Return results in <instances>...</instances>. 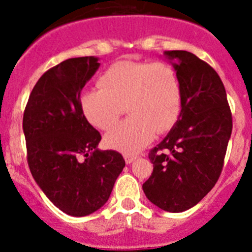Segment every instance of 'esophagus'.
<instances>
[{"instance_id":"34e87169","label":"esophagus","mask_w":252,"mask_h":252,"mask_svg":"<svg viewBox=\"0 0 252 252\" xmlns=\"http://www.w3.org/2000/svg\"><path fill=\"white\" fill-rule=\"evenodd\" d=\"M124 158H125V161H126V164H131L133 160H136V157H135V155H130V154H125Z\"/></svg>"}]
</instances>
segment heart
Returning a JSON list of instances; mask_svg holds the SVG:
<instances>
[{
  "instance_id": "1",
  "label": "heart",
  "mask_w": 252,
  "mask_h": 252,
  "mask_svg": "<svg viewBox=\"0 0 252 252\" xmlns=\"http://www.w3.org/2000/svg\"><path fill=\"white\" fill-rule=\"evenodd\" d=\"M99 90L79 97L84 119L98 130H108L124 112L131 116L104 137L106 145L125 154H136L155 132L170 130L182 110V86L174 68L164 63L121 60L98 79Z\"/></svg>"
}]
</instances>
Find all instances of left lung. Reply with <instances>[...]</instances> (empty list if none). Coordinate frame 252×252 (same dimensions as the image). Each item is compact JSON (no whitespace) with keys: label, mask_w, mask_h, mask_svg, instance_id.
Instances as JSON below:
<instances>
[{"label":"left lung","mask_w":252,"mask_h":252,"mask_svg":"<svg viewBox=\"0 0 252 252\" xmlns=\"http://www.w3.org/2000/svg\"><path fill=\"white\" fill-rule=\"evenodd\" d=\"M182 86V110L149 159L146 198L166 212L194 207L215 187L223 166L232 116L224 86L211 65L186 50L164 51Z\"/></svg>","instance_id":"obj_1"}]
</instances>
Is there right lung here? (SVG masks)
Masks as SVG:
<instances>
[{"label":"right lung","mask_w":252,"mask_h":252,"mask_svg":"<svg viewBox=\"0 0 252 252\" xmlns=\"http://www.w3.org/2000/svg\"><path fill=\"white\" fill-rule=\"evenodd\" d=\"M98 60L72 58L49 69L35 84L22 120L35 182L51 203L74 217L101 208L125 168L121 154L99 150L101 135L79 107L81 91L101 65Z\"/></svg>","instance_id":"1"}]
</instances>
